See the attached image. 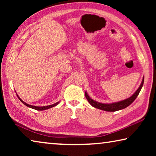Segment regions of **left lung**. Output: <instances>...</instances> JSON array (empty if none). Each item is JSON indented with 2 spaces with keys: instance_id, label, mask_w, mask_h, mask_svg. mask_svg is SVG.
I'll use <instances>...</instances> for the list:
<instances>
[{
  "instance_id": "1",
  "label": "left lung",
  "mask_w": 156,
  "mask_h": 156,
  "mask_svg": "<svg viewBox=\"0 0 156 156\" xmlns=\"http://www.w3.org/2000/svg\"><path fill=\"white\" fill-rule=\"evenodd\" d=\"M144 79V77L142 78L140 85L138 89L136 91L135 93L132 95L131 96L128 98L121 100V101L119 102H112V103H102V102H98L96 101V100L91 98L89 96L87 93V91H85V97L87 100H88V102H89V104H90L92 107L96 108V109L103 110L105 111V112H116V111H119L127 107L136 100L137 96H138L140 91L141 90L142 86H143Z\"/></svg>"
}]
</instances>
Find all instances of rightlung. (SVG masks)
Wrapping results in <instances>:
<instances>
[{
	"label": "right lung",
	"instance_id": "1",
	"mask_svg": "<svg viewBox=\"0 0 156 156\" xmlns=\"http://www.w3.org/2000/svg\"><path fill=\"white\" fill-rule=\"evenodd\" d=\"M17 96H18V98H19V100H20V101L22 102L25 105H26V106L28 107H30V108H31V109H35V110H38V111H43V110H46V109H50V108L54 107H55V106H56V105H58V104H59V102H60V101H59V102H56V103H54V104H53V105H47V106L38 107V106H34V105H29V104H27V103H26V102H25L24 101H23V100L20 98L19 96H18V95H17Z\"/></svg>",
	"mask_w": 156,
	"mask_h": 156
}]
</instances>
